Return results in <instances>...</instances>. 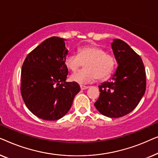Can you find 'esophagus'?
I'll use <instances>...</instances> for the list:
<instances>
[{
  "label": "esophagus",
  "mask_w": 158,
  "mask_h": 158,
  "mask_svg": "<svg viewBox=\"0 0 158 158\" xmlns=\"http://www.w3.org/2000/svg\"><path fill=\"white\" fill-rule=\"evenodd\" d=\"M80 87H81V90H85V89H88V86H85V85H80Z\"/></svg>",
  "instance_id": "obj_1"
}]
</instances>
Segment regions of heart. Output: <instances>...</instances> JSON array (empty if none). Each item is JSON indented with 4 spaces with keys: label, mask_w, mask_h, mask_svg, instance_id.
<instances>
[{
    "label": "heart",
    "mask_w": 158,
    "mask_h": 158,
    "mask_svg": "<svg viewBox=\"0 0 158 158\" xmlns=\"http://www.w3.org/2000/svg\"><path fill=\"white\" fill-rule=\"evenodd\" d=\"M64 64L72 72L76 71L85 63V69L70 75L71 81L89 83L97 78L106 79L113 72L115 58L98 46H87L80 48L77 55L70 54L64 58Z\"/></svg>",
    "instance_id": "heart-1"
}]
</instances>
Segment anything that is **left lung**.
Returning <instances> with one entry per match:
<instances>
[{
  "label": "left lung",
  "mask_w": 158,
  "mask_h": 158,
  "mask_svg": "<svg viewBox=\"0 0 158 158\" xmlns=\"http://www.w3.org/2000/svg\"><path fill=\"white\" fill-rule=\"evenodd\" d=\"M111 49L118 67L111 79L98 86L96 109L109 118L124 116L137 107L146 90L145 69L141 57L124 41L114 39Z\"/></svg>",
  "instance_id": "1"
}]
</instances>
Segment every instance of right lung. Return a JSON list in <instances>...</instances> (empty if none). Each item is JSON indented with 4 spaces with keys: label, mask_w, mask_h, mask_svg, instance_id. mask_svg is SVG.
I'll list each match as a JSON object with an SVG mask.
<instances>
[{
    "label": "right lung",
    "mask_w": 158,
    "mask_h": 158,
    "mask_svg": "<svg viewBox=\"0 0 158 158\" xmlns=\"http://www.w3.org/2000/svg\"><path fill=\"white\" fill-rule=\"evenodd\" d=\"M66 40L52 36L33 49L23 62L21 93L30 111L47 121L61 118L81 90L76 82H66Z\"/></svg>",
    "instance_id": "right-lung-1"
}]
</instances>
